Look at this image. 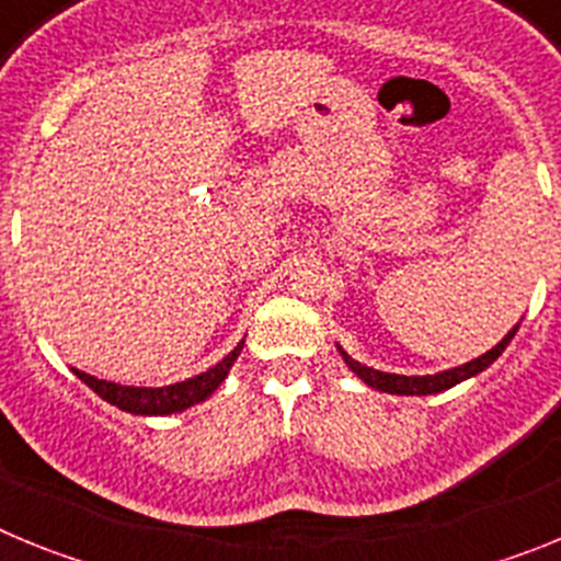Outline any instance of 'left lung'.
Returning <instances> with one entry per match:
<instances>
[{"instance_id": "1", "label": "left lung", "mask_w": 561, "mask_h": 561, "mask_svg": "<svg viewBox=\"0 0 561 561\" xmlns=\"http://www.w3.org/2000/svg\"><path fill=\"white\" fill-rule=\"evenodd\" d=\"M519 325H514L508 334L503 336V340L494 345L492 351H485L483 356H478V359L466 362V365H458V368L453 370H444V374H433V376H399V374H381V370H374L368 368V365H362V362L351 359L345 351L340 348L342 359H345V365H348L351 370H354L356 376H359L365 385H370V388L381 390V393H396V396H430V393H440V390H449L455 388V385H460L463 379H469V376H478L480 370H485L489 365H492L494 359H497L500 354L505 351V345L514 340V334H517Z\"/></svg>"}]
</instances>
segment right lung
I'll return each instance as SVG.
<instances>
[{
  "instance_id": "add662e5",
  "label": "right lung",
  "mask_w": 561,
  "mask_h": 561,
  "mask_svg": "<svg viewBox=\"0 0 561 561\" xmlns=\"http://www.w3.org/2000/svg\"><path fill=\"white\" fill-rule=\"evenodd\" d=\"M244 348V342H238L236 348L219 362V365H213L210 370L205 374L193 376V379L176 381V385H168V388H128V385H114V381L106 379H95V376L83 374V370L72 368V374L89 385V388L95 390L103 401L114 404V408L126 410V413L134 415H171V413H182V410L193 408V404H199L205 401L207 396L216 393L221 381L227 379L230 374L232 362L238 359Z\"/></svg>"
}]
</instances>
